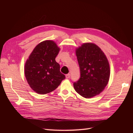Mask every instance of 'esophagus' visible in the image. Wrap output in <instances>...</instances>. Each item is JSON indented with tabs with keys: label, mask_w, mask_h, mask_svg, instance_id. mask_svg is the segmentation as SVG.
<instances>
[{
	"label": "esophagus",
	"mask_w": 133,
	"mask_h": 133,
	"mask_svg": "<svg viewBox=\"0 0 133 133\" xmlns=\"http://www.w3.org/2000/svg\"><path fill=\"white\" fill-rule=\"evenodd\" d=\"M65 77L66 79H69L70 77V74H67L65 75Z\"/></svg>",
	"instance_id": "34e87169"
}]
</instances>
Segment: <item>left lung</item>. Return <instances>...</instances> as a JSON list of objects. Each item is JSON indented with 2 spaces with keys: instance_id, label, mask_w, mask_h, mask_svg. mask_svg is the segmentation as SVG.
Instances as JSON below:
<instances>
[{
  "instance_id": "8db88e82",
  "label": "left lung",
  "mask_w": 133,
  "mask_h": 133,
  "mask_svg": "<svg viewBox=\"0 0 133 133\" xmlns=\"http://www.w3.org/2000/svg\"><path fill=\"white\" fill-rule=\"evenodd\" d=\"M80 78L73 84L75 90L85 98L99 94L108 83L110 66L100 48L91 43H84L76 49Z\"/></svg>"
}]
</instances>
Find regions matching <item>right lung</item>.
<instances>
[{
    "label": "right lung",
    "instance_id": "right-lung-1",
    "mask_svg": "<svg viewBox=\"0 0 133 133\" xmlns=\"http://www.w3.org/2000/svg\"><path fill=\"white\" fill-rule=\"evenodd\" d=\"M59 50L54 41H43L35 47L26 61L25 78L30 88L37 93H49L65 79L60 71V65L55 61Z\"/></svg>",
    "mask_w": 133,
    "mask_h": 133
}]
</instances>
